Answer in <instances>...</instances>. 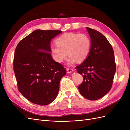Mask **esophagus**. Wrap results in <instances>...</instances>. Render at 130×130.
<instances>
[{
    "mask_svg": "<svg viewBox=\"0 0 130 130\" xmlns=\"http://www.w3.org/2000/svg\"><path fill=\"white\" fill-rule=\"evenodd\" d=\"M73 72V70L72 69H69V68L67 69V73H71Z\"/></svg>",
    "mask_w": 130,
    "mask_h": 130,
    "instance_id": "1",
    "label": "esophagus"
}]
</instances>
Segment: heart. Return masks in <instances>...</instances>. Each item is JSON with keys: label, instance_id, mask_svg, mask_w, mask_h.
<instances>
[{"label": "heart", "instance_id": "1", "mask_svg": "<svg viewBox=\"0 0 130 130\" xmlns=\"http://www.w3.org/2000/svg\"><path fill=\"white\" fill-rule=\"evenodd\" d=\"M56 44L51 45L50 50L54 60L62 63L68 55V63L76 61L82 62L89 56L91 49V41L87 35L77 33H66L58 37Z\"/></svg>", "mask_w": 130, "mask_h": 130}]
</instances>
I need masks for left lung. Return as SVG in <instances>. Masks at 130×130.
Wrapping results in <instances>:
<instances>
[{"instance_id": "8db88e82", "label": "left lung", "mask_w": 130, "mask_h": 130, "mask_svg": "<svg viewBox=\"0 0 130 130\" xmlns=\"http://www.w3.org/2000/svg\"><path fill=\"white\" fill-rule=\"evenodd\" d=\"M86 29L91 39V49L87 58L76 67L84 77L78 90L86 99L96 100L111 89L116 64L112 46L107 38L99 31Z\"/></svg>"}]
</instances>
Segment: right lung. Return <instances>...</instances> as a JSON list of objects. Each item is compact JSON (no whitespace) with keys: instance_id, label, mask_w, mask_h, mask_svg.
Masks as SVG:
<instances>
[{"instance_id":"add662e5","label":"right lung","mask_w":130,"mask_h":130,"mask_svg":"<svg viewBox=\"0 0 130 130\" xmlns=\"http://www.w3.org/2000/svg\"><path fill=\"white\" fill-rule=\"evenodd\" d=\"M62 31H33L19 42L15 50L13 70L19 91L31 103L46 105L56 99L61 78L66 74L63 66L50 54V42Z\"/></svg>"}]
</instances>
